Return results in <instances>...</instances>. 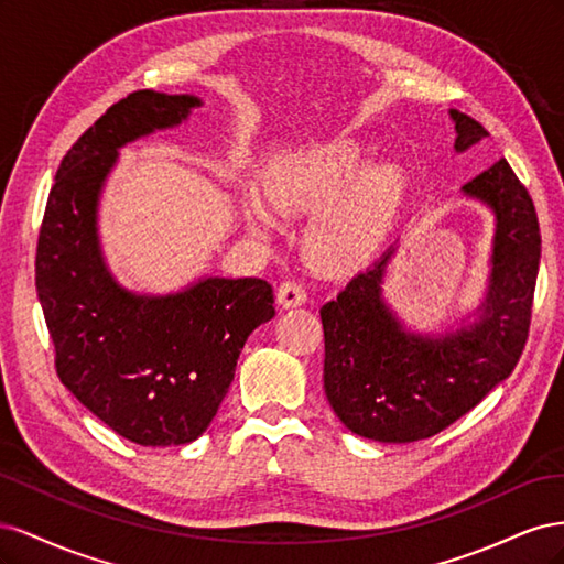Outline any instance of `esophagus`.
I'll use <instances>...</instances> for the list:
<instances>
[{
  "instance_id": "esophagus-1",
  "label": "esophagus",
  "mask_w": 564,
  "mask_h": 564,
  "mask_svg": "<svg viewBox=\"0 0 564 564\" xmlns=\"http://www.w3.org/2000/svg\"><path fill=\"white\" fill-rule=\"evenodd\" d=\"M308 301V294H305L303 284L294 282V280H286L278 286V303L282 308H294V305H301Z\"/></svg>"
}]
</instances>
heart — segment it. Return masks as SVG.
Segmentation results:
<instances>
[{
  "instance_id": "b5f03b06",
  "label": "heart",
  "mask_w": 564,
  "mask_h": 564,
  "mask_svg": "<svg viewBox=\"0 0 564 564\" xmlns=\"http://www.w3.org/2000/svg\"><path fill=\"white\" fill-rule=\"evenodd\" d=\"M369 164V150L355 139H334L286 152L261 174V191L284 216H317L308 230V251L329 270H352L377 253L406 191L398 164ZM247 220L253 230H272L275 216L251 197Z\"/></svg>"
}]
</instances>
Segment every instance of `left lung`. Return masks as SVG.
<instances>
[{
	"label": "left lung",
	"mask_w": 564,
	"mask_h": 564,
	"mask_svg": "<svg viewBox=\"0 0 564 564\" xmlns=\"http://www.w3.org/2000/svg\"><path fill=\"white\" fill-rule=\"evenodd\" d=\"M456 150L487 139L473 117L452 110ZM497 216L491 284L482 317L440 338L406 334L381 301L388 251L322 305L324 392L352 433L414 442L468 414L516 369L532 324L541 232L534 202L501 158L464 185Z\"/></svg>",
	"instance_id": "left-lung-1"
}]
</instances>
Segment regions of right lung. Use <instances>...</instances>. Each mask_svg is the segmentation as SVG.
Here are the masks:
<instances>
[{
  "mask_svg": "<svg viewBox=\"0 0 564 564\" xmlns=\"http://www.w3.org/2000/svg\"><path fill=\"white\" fill-rule=\"evenodd\" d=\"M195 96L133 91L65 152L37 240L35 284L61 383L135 445L197 440L232 383L249 334L272 319V286L259 278H209L181 294L135 296L104 263L98 195L117 148L178 124Z\"/></svg>",
  "mask_w": 564,
  "mask_h": 564,
  "instance_id": "1",
  "label": "right lung"
}]
</instances>
